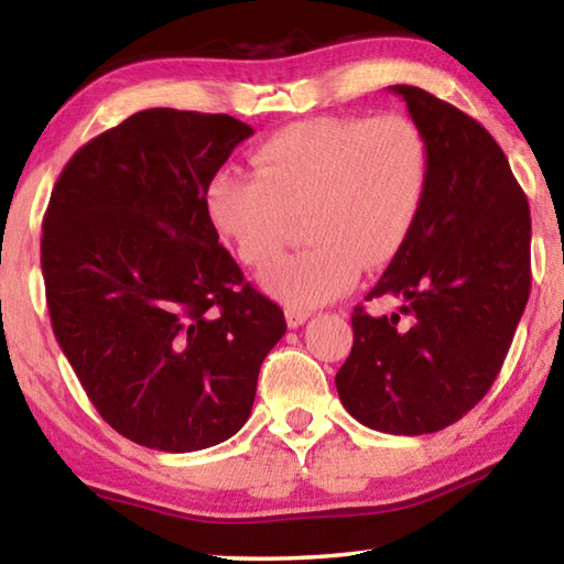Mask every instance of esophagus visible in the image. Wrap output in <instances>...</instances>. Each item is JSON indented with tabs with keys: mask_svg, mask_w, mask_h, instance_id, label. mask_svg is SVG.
<instances>
[{
	"mask_svg": "<svg viewBox=\"0 0 564 564\" xmlns=\"http://www.w3.org/2000/svg\"><path fill=\"white\" fill-rule=\"evenodd\" d=\"M310 317L307 310H295V307H289L285 310V319H289V327H301L303 322Z\"/></svg>",
	"mask_w": 564,
	"mask_h": 564,
	"instance_id": "obj_1",
	"label": "esophagus"
}]
</instances>
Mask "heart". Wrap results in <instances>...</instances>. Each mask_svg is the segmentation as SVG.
<instances>
[{
	"mask_svg": "<svg viewBox=\"0 0 564 564\" xmlns=\"http://www.w3.org/2000/svg\"><path fill=\"white\" fill-rule=\"evenodd\" d=\"M254 176L215 174L206 213L245 267L267 271L293 220L313 247L279 263L267 289L295 310L351 289L361 267L400 254L424 206L429 148L412 118L319 116L285 126L251 152Z\"/></svg>",
	"mask_w": 564,
	"mask_h": 564,
	"instance_id": "b5f03b06",
	"label": "heart"
}]
</instances>
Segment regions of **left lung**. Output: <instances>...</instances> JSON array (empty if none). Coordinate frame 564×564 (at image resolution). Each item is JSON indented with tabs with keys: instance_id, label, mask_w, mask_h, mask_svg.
Returning <instances> with one entry per match:
<instances>
[{
	"instance_id": "8db88e82",
	"label": "left lung",
	"mask_w": 564,
	"mask_h": 564,
	"mask_svg": "<svg viewBox=\"0 0 564 564\" xmlns=\"http://www.w3.org/2000/svg\"><path fill=\"white\" fill-rule=\"evenodd\" d=\"M429 148V182L412 237L366 301L337 373L341 404L382 434H434L497 380L531 293V210L487 130L419 87L394 84Z\"/></svg>"
}]
</instances>
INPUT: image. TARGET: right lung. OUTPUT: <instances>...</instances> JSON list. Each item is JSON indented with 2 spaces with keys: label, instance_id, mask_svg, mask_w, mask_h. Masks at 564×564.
Returning <instances> with one entry per match:
<instances>
[{
  "label": "right lung",
  "instance_id": "right-lung-1",
  "mask_svg": "<svg viewBox=\"0 0 564 564\" xmlns=\"http://www.w3.org/2000/svg\"><path fill=\"white\" fill-rule=\"evenodd\" d=\"M251 133L225 113H133L72 154L47 203L55 339L104 422L145 448L235 436L289 327L206 213L208 182Z\"/></svg>",
  "mask_w": 564,
  "mask_h": 564
}]
</instances>
